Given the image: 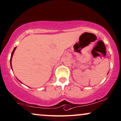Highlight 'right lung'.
Returning <instances> with one entry per match:
<instances>
[{"mask_svg": "<svg viewBox=\"0 0 121 121\" xmlns=\"http://www.w3.org/2000/svg\"><path fill=\"white\" fill-rule=\"evenodd\" d=\"M16 48L17 47H15L14 48V49H13V52H12V54H11V56H10V66H11V68H12V56H13V54H14V51H15V50H16ZM21 82V81H20Z\"/></svg>", "mask_w": 121, "mask_h": 121, "instance_id": "1", "label": "right lung"}]
</instances>
